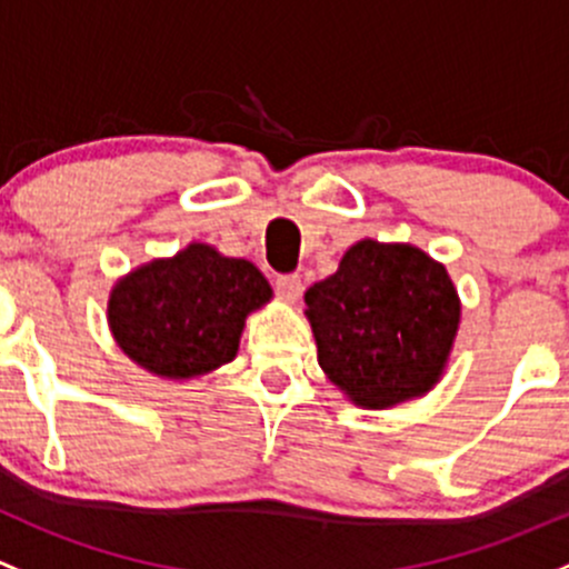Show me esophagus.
I'll return each mask as SVG.
<instances>
[{"label": "esophagus", "mask_w": 569, "mask_h": 569, "mask_svg": "<svg viewBox=\"0 0 569 569\" xmlns=\"http://www.w3.org/2000/svg\"><path fill=\"white\" fill-rule=\"evenodd\" d=\"M274 289H278V295L283 297L286 302H297L302 297V278L300 274H280L278 283H274Z\"/></svg>", "instance_id": "34e87169"}]
</instances>
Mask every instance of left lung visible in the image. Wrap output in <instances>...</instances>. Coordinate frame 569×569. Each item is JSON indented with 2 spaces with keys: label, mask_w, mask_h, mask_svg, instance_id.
Instances as JSON below:
<instances>
[{
  "label": "left lung",
  "mask_w": 569,
  "mask_h": 569,
  "mask_svg": "<svg viewBox=\"0 0 569 569\" xmlns=\"http://www.w3.org/2000/svg\"><path fill=\"white\" fill-rule=\"evenodd\" d=\"M327 379L360 409L428 395L445 376L460 297L441 261L409 242L360 239L327 280L305 291Z\"/></svg>",
  "instance_id": "left-lung-1"
}]
</instances>
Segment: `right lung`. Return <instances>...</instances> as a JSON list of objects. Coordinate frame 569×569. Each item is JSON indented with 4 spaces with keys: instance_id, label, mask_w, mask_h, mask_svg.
Returning <instances> with one entry per match:
<instances>
[{
    "instance_id": "add662e5",
    "label": "right lung",
    "mask_w": 569,
    "mask_h": 569,
    "mask_svg": "<svg viewBox=\"0 0 569 569\" xmlns=\"http://www.w3.org/2000/svg\"><path fill=\"white\" fill-rule=\"evenodd\" d=\"M269 300L272 286L259 267L190 242L122 274L106 316L117 346L139 368L190 381L234 360L244 319Z\"/></svg>"
}]
</instances>
